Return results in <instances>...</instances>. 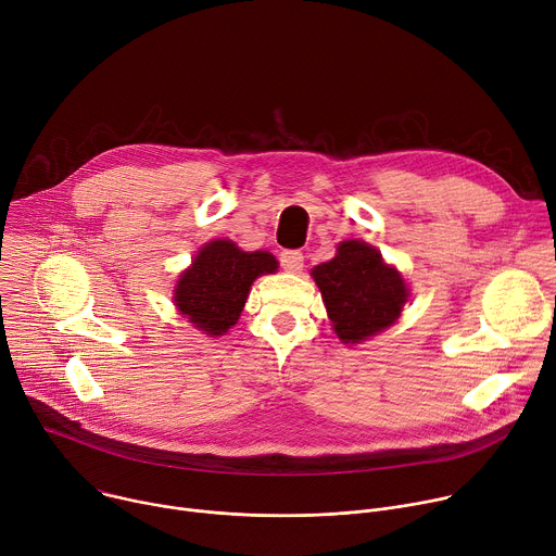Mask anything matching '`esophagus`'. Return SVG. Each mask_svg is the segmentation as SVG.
Returning a JSON list of instances; mask_svg holds the SVG:
<instances>
[{
  "label": "esophagus",
  "mask_w": 556,
  "mask_h": 556,
  "mask_svg": "<svg viewBox=\"0 0 556 556\" xmlns=\"http://www.w3.org/2000/svg\"><path fill=\"white\" fill-rule=\"evenodd\" d=\"M279 262L283 266V270L288 273H299L303 268V253L301 251H283L279 255Z\"/></svg>",
  "instance_id": "34e87169"
}]
</instances>
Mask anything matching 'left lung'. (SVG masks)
I'll return each instance as SVG.
<instances>
[{"instance_id":"obj_1","label":"left lung","mask_w":556,"mask_h":556,"mask_svg":"<svg viewBox=\"0 0 556 556\" xmlns=\"http://www.w3.org/2000/svg\"><path fill=\"white\" fill-rule=\"evenodd\" d=\"M309 275L343 343H361L393 326L409 299L403 275L361 240L341 242L334 260L314 266Z\"/></svg>"}]
</instances>
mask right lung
Wrapping results in <instances>:
<instances>
[{
    "label": "right lung",
    "mask_w": 556,
    "mask_h": 556,
    "mask_svg": "<svg viewBox=\"0 0 556 556\" xmlns=\"http://www.w3.org/2000/svg\"><path fill=\"white\" fill-rule=\"evenodd\" d=\"M275 270L268 251L247 253L230 240H213L180 275L174 303L200 332L222 337L240 319L253 281Z\"/></svg>",
    "instance_id": "obj_1"
}]
</instances>
